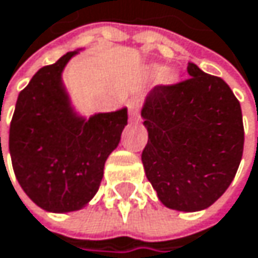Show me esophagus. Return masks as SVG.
I'll return each instance as SVG.
<instances>
[{
  "instance_id": "obj_1",
  "label": "esophagus",
  "mask_w": 258,
  "mask_h": 258,
  "mask_svg": "<svg viewBox=\"0 0 258 258\" xmlns=\"http://www.w3.org/2000/svg\"><path fill=\"white\" fill-rule=\"evenodd\" d=\"M129 117H131V121H134V123H137L140 120V112H138L135 103H131L129 105Z\"/></svg>"
}]
</instances>
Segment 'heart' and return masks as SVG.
I'll return each mask as SVG.
<instances>
[{
    "label": "heart",
    "mask_w": 258,
    "mask_h": 258,
    "mask_svg": "<svg viewBox=\"0 0 258 258\" xmlns=\"http://www.w3.org/2000/svg\"><path fill=\"white\" fill-rule=\"evenodd\" d=\"M152 73H153V75H162V79H164L165 82L174 81V75H173L171 72H168V70L164 72V69L159 67V66H153V67H152Z\"/></svg>",
    "instance_id": "obj_1"
}]
</instances>
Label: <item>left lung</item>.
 I'll return each instance as SVG.
<instances>
[{
	"mask_svg": "<svg viewBox=\"0 0 258 258\" xmlns=\"http://www.w3.org/2000/svg\"><path fill=\"white\" fill-rule=\"evenodd\" d=\"M189 78L156 85L141 117L149 132L141 161L168 209L212 206L233 182L243 153L240 103L227 82L188 63Z\"/></svg>",
	"mask_w": 258,
	"mask_h": 258,
	"instance_id": "1",
	"label": "left lung"
}]
</instances>
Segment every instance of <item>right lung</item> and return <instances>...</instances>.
<instances>
[{
  "mask_svg": "<svg viewBox=\"0 0 258 258\" xmlns=\"http://www.w3.org/2000/svg\"><path fill=\"white\" fill-rule=\"evenodd\" d=\"M42 67L19 93L9 149L15 176L39 207L54 213L82 209L96 195L103 167L127 124V109L88 120L70 105L63 70L76 55Z\"/></svg>",
  "mask_w": 258,
  "mask_h": 258,
  "instance_id": "add662e5",
  "label": "right lung"
}]
</instances>
